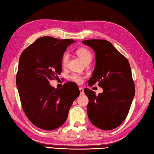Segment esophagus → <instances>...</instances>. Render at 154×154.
Returning a JSON list of instances; mask_svg holds the SVG:
<instances>
[{
    "label": "esophagus",
    "instance_id": "obj_1",
    "mask_svg": "<svg viewBox=\"0 0 154 154\" xmlns=\"http://www.w3.org/2000/svg\"><path fill=\"white\" fill-rule=\"evenodd\" d=\"M79 91H80V94L82 95L84 94V90H83V88H79Z\"/></svg>",
    "mask_w": 154,
    "mask_h": 154
}]
</instances>
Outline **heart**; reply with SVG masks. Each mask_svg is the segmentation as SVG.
Segmentation results:
<instances>
[{"instance_id": "1", "label": "heart", "mask_w": 154, "mask_h": 154, "mask_svg": "<svg viewBox=\"0 0 154 154\" xmlns=\"http://www.w3.org/2000/svg\"><path fill=\"white\" fill-rule=\"evenodd\" d=\"M76 54L81 58L83 63H85L87 61H91L92 59V54L89 51V50L85 47H80L76 50ZM69 61V54L68 53H64L62 58H61V65L63 66H66ZM70 78L74 82L77 83H82L83 82V77L81 75L77 73H72L70 76Z\"/></svg>"}]
</instances>
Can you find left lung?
Returning <instances> with one entry per match:
<instances>
[{"label": "left lung", "mask_w": 154, "mask_h": 154, "mask_svg": "<svg viewBox=\"0 0 154 154\" xmlns=\"http://www.w3.org/2000/svg\"><path fill=\"white\" fill-rule=\"evenodd\" d=\"M83 43L93 48L96 54V66L88 85L97 83L103 89L98 96L91 89H84L89 99L87 107L89 119L100 129L112 130L127 118L135 96L130 64L107 40L93 39Z\"/></svg>", "instance_id": "obj_1"}]
</instances>
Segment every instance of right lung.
I'll use <instances>...</instances> for the list:
<instances>
[{
  "instance_id": "right-lung-1",
  "label": "right lung",
  "mask_w": 154,
  "mask_h": 154,
  "mask_svg": "<svg viewBox=\"0 0 154 154\" xmlns=\"http://www.w3.org/2000/svg\"><path fill=\"white\" fill-rule=\"evenodd\" d=\"M73 42L41 37L19 57L16 84L22 108L30 122L41 129L54 130L65 123L72 102L80 94L74 82L66 83L60 89L50 84L60 74L61 58Z\"/></svg>"
}]
</instances>
